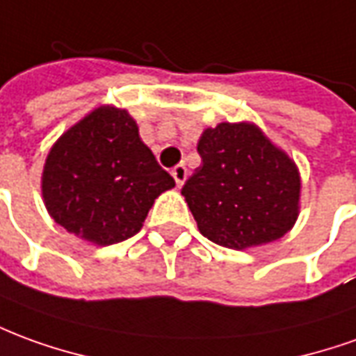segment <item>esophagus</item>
Returning <instances> with one entry per match:
<instances>
[{
    "mask_svg": "<svg viewBox=\"0 0 356 356\" xmlns=\"http://www.w3.org/2000/svg\"><path fill=\"white\" fill-rule=\"evenodd\" d=\"M171 175H173V179H175L177 186H181L186 181V175H188V171H186V168L183 165V163H179V165H175V168L171 170Z\"/></svg>",
    "mask_w": 356,
    "mask_h": 356,
    "instance_id": "esophagus-1",
    "label": "esophagus"
}]
</instances>
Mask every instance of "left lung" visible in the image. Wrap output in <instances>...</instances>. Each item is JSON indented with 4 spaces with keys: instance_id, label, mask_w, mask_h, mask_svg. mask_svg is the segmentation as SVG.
I'll return each instance as SVG.
<instances>
[{
    "instance_id": "obj_1",
    "label": "left lung",
    "mask_w": 356,
    "mask_h": 356,
    "mask_svg": "<svg viewBox=\"0 0 356 356\" xmlns=\"http://www.w3.org/2000/svg\"><path fill=\"white\" fill-rule=\"evenodd\" d=\"M200 168L181 195L198 231L233 250L268 245L293 229L300 212V173L289 154L250 121L204 129Z\"/></svg>"
}]
</instances>
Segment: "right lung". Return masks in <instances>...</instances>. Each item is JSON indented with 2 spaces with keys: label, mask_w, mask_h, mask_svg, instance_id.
Segmentation results:
<instances>
[{
  "label": "right lung",
  "mask_w": 356,
  "mask_h": 356,
  "mask_svg": "<svg viewBox=\"0 0 356 356\" xmlns=\"http://www.w3.org/2000/svg\"><path fill=\"white\" fill-rule=\"evenodd\" d=\"M173 186L131 113L109 104L69 127L49 148L42 171L49 216L96 247L136 235L154 200Z\"/></svg>",
  "instance_id": "1"
}]
</instances>
